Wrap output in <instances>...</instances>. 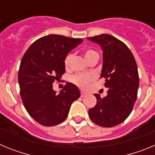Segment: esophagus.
<instances>
[{
	"label": "esophagus",
	"instance_id": "1",
	"mask_svg": "<svg viewBox=\"0 0 155 155\" xmlns=\"http://www.w3.org/2000/svg\"><path fill=\"white\" fill-rule=\"evenodd\" d=\"M86 93L85 92H84V91H81V97H84L86 95Z\"/></svg>",
	"mask_w": 155,
	"mask_h": 155
}]
</instances>
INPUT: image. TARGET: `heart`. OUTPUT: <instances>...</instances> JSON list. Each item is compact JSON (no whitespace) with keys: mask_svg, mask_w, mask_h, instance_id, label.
Wrapping results in <instances>:
<instances>
[{"mask_svg":"<svg viewBox=\"0 0 155 155\" xmlns=\"http://www.w3.org/2000/svg\"><path fill=\"white\" fill-rule=\"evenodd\" d=\"M84 56L85 57L86 61L89 62L92 59L98 57V53L96 50L91 49V48H87V49L84 50ZM73 58L74 54L71 53H68L65 56L64 60V65L66 69H69L71 62L73 61ZM94 78H95L94 75L91 74H74L71 77V81L72 83L80 87L81 88L85 89L87 87V86L89 85L90 82L94 81Z\"/></svg>","mask_w":155,"mask_h":155,"instance_id":"heart-1","label":"heart"}]
</instances>
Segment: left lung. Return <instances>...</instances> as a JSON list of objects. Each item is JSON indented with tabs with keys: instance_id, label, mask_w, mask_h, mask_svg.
I'll use <instances>...</instances> for the list:
<instances>
[{
	"instance_id": "1",
	"label": "left lung",
	"mask_w": 155,
	"mask_h": 155,
	"mask_svg": "<svg viewBox=\"0 0 155 155\" xmlns=\"http://www.w3.org/2000/svg\"><path fill=\"white\" fill-rule=\"evenodd\" d=\"M102 46L103 64L101 78L109 87L107 95L94 94L97 103L88 110L91 121L102 127H113L125 121L137 98V65L127 45L108 34L87 38Z\"/></svg>"
}]
</instances>
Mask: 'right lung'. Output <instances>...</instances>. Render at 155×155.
Masks as SVG:
<instances>
[{"label":"right lung","instance_id":"obj_1","mask_svg":"<svg viewBox=\"0 0 155 155\" xmlns=\"http://www.w3.org/2000/svg\"><path fill=\"white\" fill-rule=\"evenodd\" d=\"M83 41L61 35L41 37L23 55L18 70L20 94L25 108L37 123L45 127L58 125L67 119L71 104L81 96L70 82L57 94L54 81L65 73V56Z\"/></svg>","mask_w":155,"mask_h":155}]
</instances>
